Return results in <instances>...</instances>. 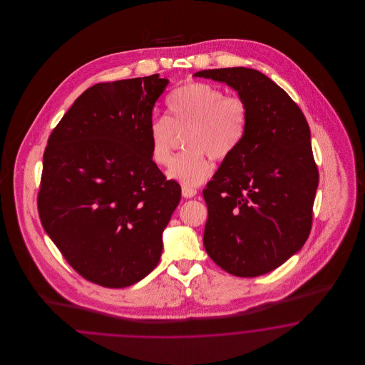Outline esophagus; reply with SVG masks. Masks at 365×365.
Segmentation results:
<instances>
[{"label": "esophagus", "mask_w": 365, "mask_h": 365, "mask_svg": "<svg viewBox=\"0 0 365 365\" xmlns=\"http://www.w3.org/2000/svg\"><path fill=\"white\" fill-rule=\"evenodd\" d=\"M195 194H197L195 189L189 187V186H182V195H183L185 198H192Z\"/></svg>", "instance_id": "1"}]
</instances>
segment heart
Instances as JSON below:
<instances>
[{"instance_id":"heart-1","label":"heart","mask_w":365,"mask_h":365,"mask_svg":"<svg viewBox=\"0 0 365 365\" xmlns=\"http://www.w3.org/2000/svg\"><path fill=\"white\" fill-rule=\"evenodd\" d=\"M168 116L149 123L150 157L158 167L170 164L176 135L183 138L186 153L176 157L168 176L183 186H198L212 174L210 158L231 156L242 142L249 109L241 97L226 96L215 85L190 82L178 87L167 98Z\"/></svg>"}]
</instances>
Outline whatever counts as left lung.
<instances>
[{"label": "left lung", "mask_w": 365, "mask_h": 365, "mask_svg": "<svg viewBox=\"0 0 365 365\" xmlns=\"http://www.w3.org/2000/svg\"><path fill=\"white\" fill-rule=\"evenodd\" d=\"M238 91L249 109L237 150L202 191L209 257L241 278L264 275L307 242L319 185L308 122L290 96L260 71L195 72Z\"/></svg>", "instance_id": "1"}]
</instances>
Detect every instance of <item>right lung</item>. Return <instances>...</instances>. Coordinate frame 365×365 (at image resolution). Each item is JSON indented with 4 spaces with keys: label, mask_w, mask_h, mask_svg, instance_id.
<instances>
[{
    "label": "right lung",
    "mask_w": 365,
    "mask_h": 365,
    "mask_svg": "<svg viewBox=\"0 0 365 365\" xmlns=\"http://www.w3.org/2000/svg\"><path fill=\"white\" fill-rule=\"evenodd\" d=\"M167 85L155 73L88 87L48 139L39 219L71 267L96 284L131 286L160 261L163 231L180 201L148 137Z\"/></svg>",
    "instance_id": "1"
}]
</instances>
